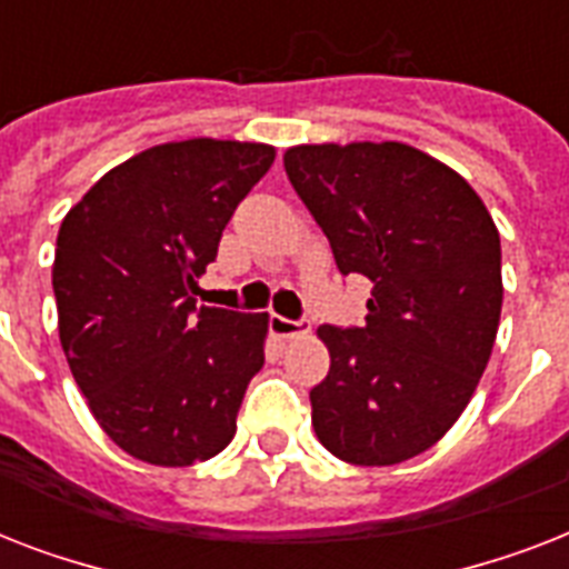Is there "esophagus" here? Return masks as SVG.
<instances>
[{
    "instance_id": "34e87169",
    "label": "esophagus",
    "mask_w": 569,
    "mask_h": 569,
    "mask_svg": "<svg viewBox=\"0 0 569 569\" xmlns=\"http://www.w3.org/2000/svg\"><path fill=\"white\" fill-rule=\"evenodd\" d=\"M271 333L280 339H295V337H307L310 333V321L307 319H286V316H271Z\"/></svg>"
}]
</instances>
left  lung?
Returning <instances> with one entry per match:
<instances>
[{"label": "left lung", "instance_id": "1", "mask_svg": "<svg viewBox=\"0 0 569 569\" xmlns=\"http://www.w3.org/2000/svg\"><path fill=\"white\" fill-rule=\"evenodd\" d=\"M283 168L339 271L372 283L360 328H319L330 372L310 389L316 437L357 467L416 458L458 422L493 351V218L460 173L398 141L301 144Z\"/></svg>", "mask_w": 569, "mask_h": 569}]
</instances>
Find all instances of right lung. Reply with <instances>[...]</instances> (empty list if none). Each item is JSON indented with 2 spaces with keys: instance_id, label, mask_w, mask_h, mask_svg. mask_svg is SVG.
I'll list each match as a JSON object with an SVG mask.
<instances>
[{
  "instance_id": "obj_1",
  "label": "right lung",
  "mask_w": 569,
  "mask_h": 569,
  "mask_svg": "<svg viewBox=\"0 0 569 569\" xmlns=\"http://www.w3.org/2000/svg\"><path fill=\"white\" fill-rule=\"evenodd\" d=\"M274 147L191 138L109 171L58 230V337L93 419L132 458L191 467L236 433L268 316L197 307L236 206Z\"/></svg>"
}]
</instances>
